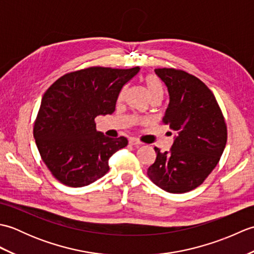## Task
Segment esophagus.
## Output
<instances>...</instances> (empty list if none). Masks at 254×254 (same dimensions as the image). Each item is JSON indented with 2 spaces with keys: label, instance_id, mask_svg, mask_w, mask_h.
Returning <instances> with one entry per match:
<instances>
[{
  "label": "esophagus",
  "instance_id": "1",
  "mask_svg": "<svg viewBox=\"0 0 254 254\" xmlns=\"http://www.w3.org/2000/svg\"><path fill=\"white\" fill-rule=\"evenodd\" d=\"M130 144L131 145H133V146H136V147H138V146H141V145L143 144L142 142H139L138 139H136V138H131L130 139Z\"/></svg>",
  "mask_w": 254,
  "mask_h": 254
}]
</instances>
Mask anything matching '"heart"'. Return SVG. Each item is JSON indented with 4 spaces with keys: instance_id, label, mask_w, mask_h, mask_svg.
Segmentation results:
<instances>
[{
    "instance_id": "heart-1",
    "label": "heart",
    "mask_w": 254,
    "mask_h": 254,
    "mask_svg": "<svg viewBox=\"0 0 254 254\" xmlns=\"http://www.w3.org/2000/svg\"><path fill=\"white\" fill-rule=\"evenodd\" d=\"M145 87H146L148 96L152 98L155 96H164V88L163 85L158 80V78L154 76V75H148V76L145 77ZM123 93L120 95V99L122 98Z\"/></svg>"
}]
</instances>
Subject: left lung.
<instances>
[{
	"label": "left lung",
	"instance_id": "1",
	"mask_svg": "<svg viewBox=\"0 0 254 254\" xmlns=\"http://www.w3.org/2000/svg\"><path fill=\"white\" fill-rule=\"evenodd\" d=\"M169 94L163 122L176 133L169 152L157 154L147 175L170 193L195 189L216 167L227 142V127L212 91L197 77L175 68H155ZM171 134V132H170Z\"/></svg>",
	"mask_w": 254,
	"mask_h": 254
}]
</instances>
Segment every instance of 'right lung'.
I'll use <instances>...</instances> for the list:
<instances>
[{
  "label": "right lung",
  "instance_id": "right-lung-1",
  "mask_svg": "<svg viewBox=\"0 0 254 254\" xmlns=\"http://www.w3.org/2000/svg\"><path fill=\"white\" fill-rule=\"evenodd\" d=\"M139 67H88L63 75L47 89L34 127L38 150L63 185L79 188L105 176L109 158L126 147L123 136L96 130L95 118L111 115L122 87Z\"/></svg>",
  "mask_w": 254,
  "mask_h": 254
}]
</instances>
